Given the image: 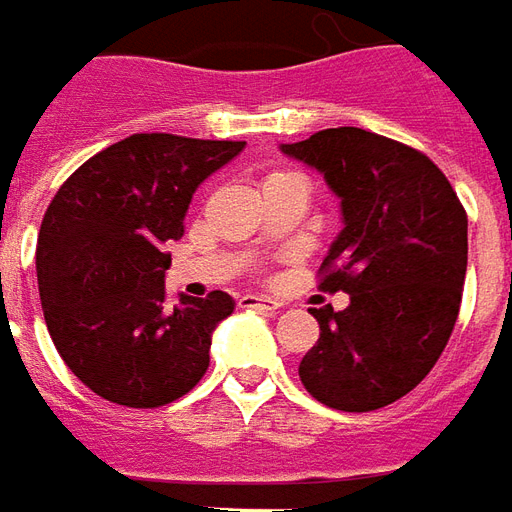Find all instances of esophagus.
<instances>
[{
    "label": "esophagus",
    "mask_w": 512,
    "mask_h": 512,
    "mask_svg": "<svg viewBox=\"0 0 512 512\" xmlns=\"http://www.w3.org/2000/svg\"><path fill=\"white\" fill-rule=\"evenodd\" d=\"M239 308H262V311H278L281 303L273 300V297H262V295H242L239 297Z\"/></svg>",
    "instance_id": "esophagus-1"
}]
</instances>
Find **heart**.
I'll list each match as a JSON object with an SVG mask.
<instances>
[{
    "instance_id": "obj_1",
    "label": "heart",
    "mask_w": 512,
    "mask_h": 512,
    "mask_svg": "<svg viewBox=\"0 0 512 512\" xmlns=\"http://www.w3.org/2000/svg\"><path fill=\"white\" fill-rule=\"evenodd\" d=\"M275 176H292V173H273V176H270V179H275Z\"/></svg>"
}]
</instances>
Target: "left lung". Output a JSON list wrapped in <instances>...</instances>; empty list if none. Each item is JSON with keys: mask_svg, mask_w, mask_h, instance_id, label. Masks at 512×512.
<instances>
[{"mask_svg": "<svg viewBox=\"0 0 512 512\" xmlns=\"http://www.w3.org/2000/svg\"><path fill=\"white\" fill-rule=\"evenodd\" d=\"M342 198V234L320 267L344 311L308 308L320 339L300 361L306 391L328 408L378 411L416 389L444 353L463 297L469 217L422 151L339 126L281 146Z\"/></svg>", "mask_w": 512, "mask_h": 512, "instance_id": "left-lung-1", "label": "left lung"}]
</instances>
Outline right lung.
<instances>
[{
	"label": "right lung",
	"mask_w": 512,
	"mask_h": 512,
	"mask_svg": "<svg viewBox=\"0 0 512 512\" xmlns=\"http://www.w3.org/2000/svg\"><path fill=\"white\" fill-rule=\"evenodd\" d=\"M245 148L239 140L132 134L63 181L35 248L43 317L65 366L93 394L159 408L198 386L226 292L168 308L170 239L198 184Z\"/></svg>",
	"instance_id": "1"
}]
</instances>
